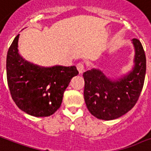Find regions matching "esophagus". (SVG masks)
<instances>
[{"label":"esophagus","mask_w":151,"mask_h":151,"mask_svg":"<svg viewBox=\"0 0 151 151\" xmlns=\"http://www.w3.org/2000/svg\"><path fill=\"white\" fill-rule=\"evenodd\" d=\"M76 66H77V69H78V72L80 73H81L84 70H85V66H84V64L82 63H78Z\"/></svg>","instance_id":"34e87169"}]
</instances>
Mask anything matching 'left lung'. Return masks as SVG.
Listing matches in <instances>:
<instances>
[{
  "instance_id": "left-lung-1",
  "label": "left lung",
  "mask_w": 151,
  "mask_h": 151,
  "mask_svg": "<svg viewBox=\"0 0 151 151\" xmlns=\"http://www.w3.org/2000/svg\"><path fill=\"white\" fill-rule=\"evenodd\" d=\"M132 43L135 50L134 66L123 78L111 81L96 69L83 73L86 106L97 119H117L129 111L139 100L144 84L146 55L139 40L133 39Z\"/></svg>"
}]
</instances>
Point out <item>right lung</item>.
<instances>
[{"mask_svg":"<svg viewBox=\"0 0 151 151\" xmlns=\"http://www.w3.org/2000/svg\"><path fill=\"white\" fill-rule=\"evenodd\" d=\"M19 35L7 54V81L12 98L31 116H49L60 108L64 91L78 71L74 65L46 68L26 61L19 54Z\"/></svg>","mask_w":151,"mask_h":151,"instance_id":"right-lung-1","label":"right lung"}]
</instances>
